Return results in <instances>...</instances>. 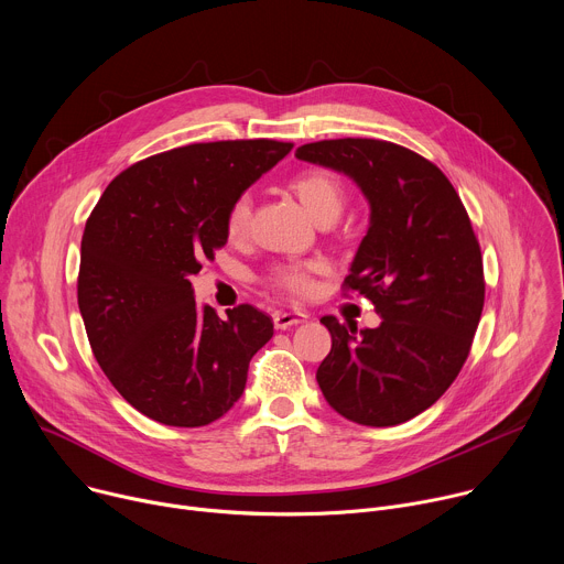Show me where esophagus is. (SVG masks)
Wrapping results in <instances>:
<instances>
[{
    "label": "esophagus",
    "instance_id": "esophagus-1",
    "mask_svg": "<svg viewBox=\"0 0 564 564\" xmlns=\"http://www.w3.org/2000/svg\"><path fill=\"white\" fill-rule=\"evenodd\" d=\"M307 321L305 312H274V328L276 330H288L292 326H299Z\"/></svg>",
    "mask_w": 564,
    "mask_h": 564
}]
</instances>
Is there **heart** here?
<instances>
[{"instance_id": "heart-1", "label": "heart", "mask_w": 564, "mask_h": 564, "mask_svg": "<svg viewBox=\"0 0 564 564\" xmlns=\"http://www.w3.org/2000/svg\"><path fill=\"white\" fill-rule=\"evenodd\" d=\"M290 189L318 225L335 223L344 212L346 187L341 178L328 170H307L299 174L296 178L290 181ZM252 214H254V200H252V194L248 192L238 194L229 203L225 214V231L229 240H243L248 236ZM321 270H324V265L316 261L285 263L272 272L270 283L294 299H303L312 294L314 274Z\"/></svg>"}]
</instances>
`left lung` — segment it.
I'll use <instances>...</instances> for the list:
<instances>
[{
	"label": "left lung",
	"mask_w": 564,
	"mask_h": 564,
	"mask_svg": "<svg viewBox=\"0 0 564 564\" xmlns=\"http://www.w3.org/2000/svg\"><path fill=\"white\" fill-rule=\"evenodd\" d=\"M305 163L348 176L370 225L346 290L375 303L381 324L324 316L333 350L316 381L328 404L361 426H397L431 409L462 370L485 307L481 252L448 178L386 140L341 138L296 149Z\"/></svg>",
	"instance_id": "8db88e82"
}]
</instances>
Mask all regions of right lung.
I'll list each match as a JSON object with an SVG mask.
<instances>
[{"mask_svg": "<svg viewBox=\"0 0 564 564\" xmlns=\"http://www.w3.org/2000/svg\"><path fill=\"white\" fill-rule=\"evenodd\" d=\"M290 142L223 140L151 155L116 176L79 248L77 305L91 350L129 404L165 426L220 420L246 390L272 318L252 305H198L189 276L227 243L229 203Z\"/></svg>", "mask_w": 564, "mask_h": 564, "instance_id": "obj_1", "label": "right lung"}]
</instances>
